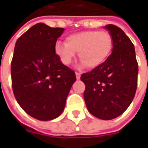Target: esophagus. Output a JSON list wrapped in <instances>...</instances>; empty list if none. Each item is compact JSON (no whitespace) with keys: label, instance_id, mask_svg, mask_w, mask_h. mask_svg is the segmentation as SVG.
Segmentation results:
<instances>
[{"label":"esophagus","instance_id":"1","mask_svg":"<svg viewBox=\"0 0 148 148\" xmlns=\"http://www.w3.org/2000/svg\"><path fill=\"white\" fill-rule=\"evenodd\" d=\"M76 77H77V80H80L81 79V74L78 73V72H76Z\"/></svg>","mask_w":148,"mask_h":148}]
</instances>
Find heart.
I'll return each instance as SVG.
<instances>
[{
    "label": "heart",
    "mask_w": 148,
    "mask_h": 148,
    "mask_svg": "<svg viewBox=\"0 0 148 148\" xmlns=\"http://www.w3.org/2000/svg\"><path fill=\"white\" fill-rule=\"evenodd\" d=\"M113 46V38L108 31L85 30L68 35L66 43H56L54 50L63 65H70L78 53L82 67L97 68L109 58Z\"/></svg>",
    "instance_id": "1"
}]
</instances>
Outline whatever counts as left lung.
<instances>
[{
    "mask_svg": "<svg viewBox=\"0 0 148 148\" xmlns=\"http://www.w3.org/2000/svg\"><path fill=\"white\" fill-rule=\"evenodd\" d=\"M114 41L110 56L103 65L82 75L86 85L84 99L95 117L110 120L121 115L134 98L138 66L135 49L129 38L114 25L104 27Z\"/></svg>",
    "mask_w": 148,
    "mask_h": 148,
    "instance_id": "8db88e82",
    "label": "left lung"
}]
</instances>
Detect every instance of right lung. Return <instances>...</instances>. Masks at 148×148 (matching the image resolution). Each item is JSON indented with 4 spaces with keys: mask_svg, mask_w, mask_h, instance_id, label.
Returning <instances> with one entry per match:
<instances>
[{
    "mask_svg": "<svg viewBox=\"0 0 148 148\" xmlns=\"http://www.w3.org/2000/svg\"><path fill=\"white\" fill-rule=\"evenodd\" d=\"M63 28L38 23L20 36L14 46L11 80L14 97L33 118L49 121L61 115L76 74L55 53Z\"/></svg>",
    "mask_w": 148,
    "mask_h": 148,
    "instance_id": "add662e5",
    "label": "right lung"
}]
</instances>
